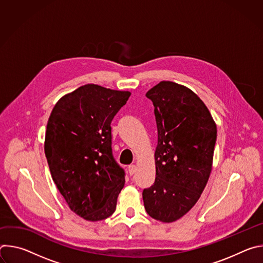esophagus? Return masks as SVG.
Listing matches in <instances>:
<instances>
[{
  "instance_id": "obj_1",
  "label": "esophagus",
  "mask_w": 263,
  "mask_h": 263,
  "mask_svg": "<svg viewBox=\"0 0 263 263\" xmlns=\"http://www.w3.org/2000/svg\"><path fill=\"white\" fill-rule=\"evenodd\" d=\"M128 172H129V175H130V176L134 175V174H135V172H136V165H135V164H131V165H129V167H128Z\"/></svg>"
}]
</instances>
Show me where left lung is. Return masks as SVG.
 Wrapping results in <instances>:
<instances>
[{"label": "left lung", "mask_w": 263, "mask_h": 263, "mask_svg": "<svg viewBox=\"0 0 263 263\" xmlns=\"http://www.w3.org/2000/svg\"><path fill=\"white\" fill-rule=\"evenodd\" d=\"M153 102L158 130L156 179L142 193L147 214L173 222L189 212L208 182L216 124L204 102L184 85L161 81L145 93Z\"/></svg>", "instance_id": "left-lung-1"}]
</instances>
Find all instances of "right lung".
I'll return each instance as SVG.
<instances>
[{
	"mask_svg": "<svg viewBox=\"0 0 263 263\" xmlns=\"http://www.w3.org/2000/svg\"><path fill=\"white\" fill-rule=\"evenodd\" d=\"M130 91L86 84L64 95L48 121L45 154L69 209L90 221L116 211L125 173L111 149V121Z\"/></svg>",
	"mask_w": 263,
	"mask_h": 263,
	"instance_id": "right-lung-1",
	"label": "right lung"
}]
</instances>
